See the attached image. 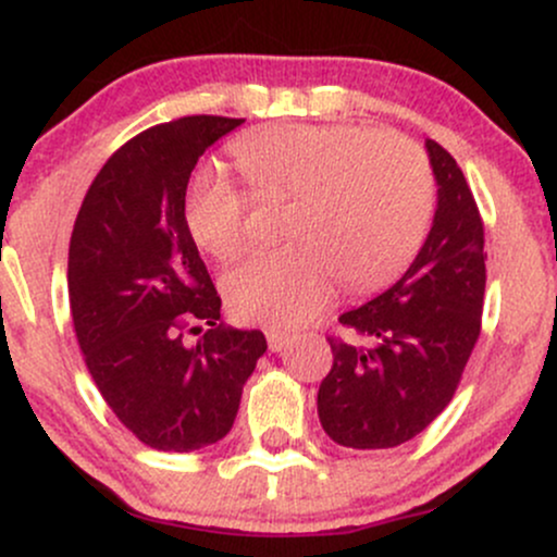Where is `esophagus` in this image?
<instances>
[{
    "label": "esophagus",
    "mask_w": 557,
    "mask_h": 557,
    "mask_svg": "<svg viewBox=\"0 0 557 557\" xmlns=\"http://www.w3.org/2000/svg\"><path fill=\"white\" fill-rule=\"evenodd\" d=\"M293 337L287 335V332L283 330H267V345H270V350H274V354H280V350L287 348V343H290Z\"/></svg>",
    "instance_id": "esophagus-1"
}]
</instances>
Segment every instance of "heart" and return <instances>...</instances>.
I'll return each instance as SVG.
<instances>
[{"label":"heart","instance_id":"1","mask_svg":"<svg viewBox=\"0 0 557 557\" xmlns=\"http://www.w3.org/2000/svg\"><path fill=\"white\" fill-rule=\"evenodd\" d=\"M235 162L261 196H293L283 248L248 257L222 280L243 322L298 327L348 293H374L411 264L430 227L434 185L413 144L359 125H274L235 144ZM185 225L209 257L248 246V198L227 177L198 172Z\"/></svg>","mask_w":557,"mask_h":557}]
</instances>
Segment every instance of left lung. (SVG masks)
Listing matches in <instances>:
<instances>
[{
	"instance_id": "1",
	"label": "left lung",
	"mask_w": 557,
	"mask_h": 557,
	"mask_svg": "<svg viewBox=\"0 0 557 557\" xmlns=\"http://www.w3.org/2000/svg\"><path fill=\"white\" fill-rule=\"evenodd\" d=\"M437 209L406 274L327 337L332 369L319 385L322 430L337 445L382 450L424 432L450 403L482 330L484 225L461 168L426 138Z\"/></svg>"
}]
</instances>
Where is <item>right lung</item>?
Masks as SVG:
<instances>
[{"mask_svg":"<svg viewBox=\"0 0 557 557\" xmlns=\"http://www.w3.org/2000/svg\"><path fill=\"white\" fill-rule=\"evenodd\" d=\"M246 120L194 114L138 133L107 159L75 216L67 293L101 398L144 445L190 453L222 440L264 356L259 330L220 322L185 225L198 157ZM201 331L196 344L184 330Z\"/></svg>","mask_w":557,"mask_h":557,"instance_id":"right-lung-1","label":"right lung"}]
</instances>
